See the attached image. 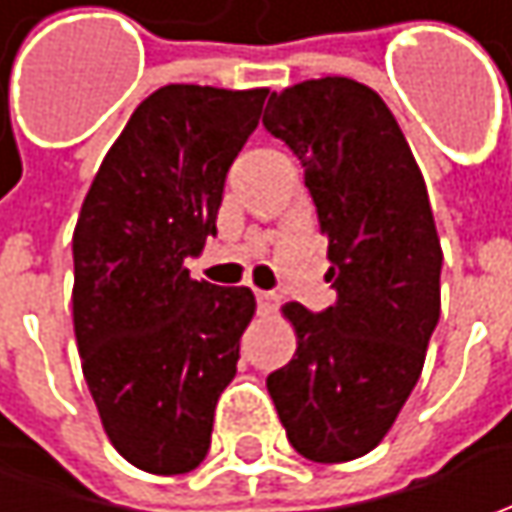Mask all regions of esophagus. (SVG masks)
Returning a JSON list of instances; mask_svg holds the SVG:
<instances>
[{"mask_svg": "<svg viewBox=\"0 0 512 512\" xmlns=\"http://www.w3.org/2000/svg\"><path fill=\"white\" fill-rule=\"evenodd\" d=\"M253 296H256V302H259V310H262V313H273L276 305H279V296H276L273 290H253Z\"/></svg>", "mask_w": 512, "mask_h": 512, "instance_id": "1", "label": "esophagus"}]
</instances>
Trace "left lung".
<instances>
[{
	"instance_id": "left-lung-1",
	"label": "left lung",
	"mask_w": 512,
	"mask_h": 512,
	"mask_svg": "<svg viewBox=\"0 0 512 512\" xmlns=\"http://www.w3.org/2000/svg\"><path fill=\"white\" fill-rule=\"evenodd\" d=\"M262 125L305 168L336 290L319 313L285 305L299 347L267 393L296 453L350 462L393 427L439 325L442 245L427 187L382 96L353 79L273 93Z\"/></svg>"
}]
</instances>
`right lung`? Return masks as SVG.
<instances>
[{
	"instance_id": "add662e5",
	"label": "right lung",
	"mask_w": 512,
	"mask_h": 512,
	"mask_svg": "<svg viewBox=\"0 0 512 512\" xmlns=\"http://www.w3.org/2000/svg\"><path fill=\"white\" fill-rule=\"evenodd\" d=\"M267 90L168 85L108 150L73 230V330L110 444L179 476L205 462L213 410L253 319L247 287L193 282L185 259L216 236L227 170Z\"/></svg>"
}]
</instances>
